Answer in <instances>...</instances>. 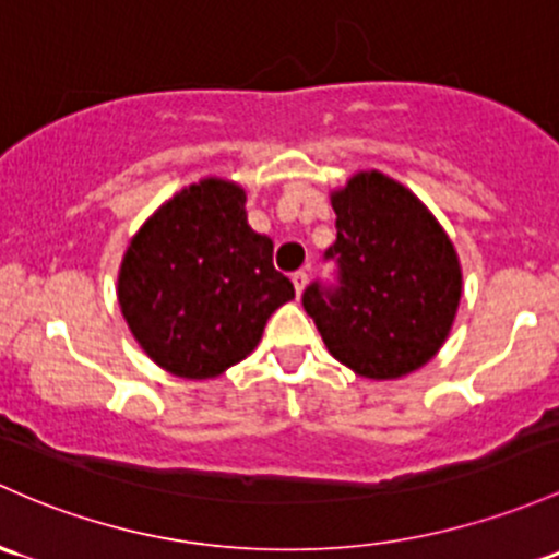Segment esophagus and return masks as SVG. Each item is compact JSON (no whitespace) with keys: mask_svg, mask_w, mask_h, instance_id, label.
Here are the masks:
<instances>
[{"mask_svg":"<svg viewBox=\"0 0 559 559\" xmlns=\"http://www.w3.org/2000/svg\"><path fill=\"white\" fill-rule=\"evenodd\" d=\"M292 284H295L297 295H302V289L308 286V273H305V270H297V273H292Z\"/></svg>","mask_w":559,"mask_h":559,"instance_id":"1","label":"esophagus"}]
</instances>
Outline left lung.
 <instances>
[{
  "label": "left lung",
  "instance_id": "8db88e82",
  "mask_svg": "<svg viewBox=\"0 0 559 559\" xmlns=\"http://www.w3.org/2000/svg\"><path fill=\"white\" fill-rule=\"evenodd\" d=\"M334 284L313 281L302 308L329 354L356 374L391 380L423 367L448 337L461 299L450 238L407 187L364 171L334 192Z\"/></svg>",
  "mask_w": 559,
  "mask_h": 559
}]
</instances>
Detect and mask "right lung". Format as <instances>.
<instances>
[{"instance_id":"obj_1","label":"right lung","mask_w":559,"mask_h":559,"mask_svg":"<svg viewBox=\"0 0 559 559\" xmlns=\"http://www.w3.org/2000/svg\"><path fill=\"white\" fill-rule=\"evenodd\" d=\"M222 179L181 190L141 227L120 267L122 316L146 356L179 378H214L257 348L270 313L295 297L273 240L246 222Z\"/></svg>"}]
</instances>
